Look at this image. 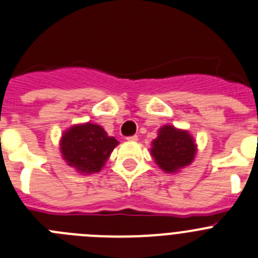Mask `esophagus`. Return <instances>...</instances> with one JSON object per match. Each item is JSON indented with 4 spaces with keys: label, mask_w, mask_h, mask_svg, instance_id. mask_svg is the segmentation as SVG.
Wrapping results in <instances>:
<instances>
[{
    "label": "esophagus",
    "mask_w": 258,
    "mask_h": 258,
    "mask_svg": "<svg viewBox=\"0 0 258 258\" xmlns=\"http://www.w3.org/2000/svg\"><path fill=\"white\" fill-rule=\"evenodd\" d=\"M126 140L129 141V142H137V141H138V136H132V137H127Z\"/></svg>",
    "instance_id": "1"
}]
</instances>
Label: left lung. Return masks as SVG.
I'll list each match as a JSON object with an SVG mask.
<instances>
[{"mask_svg": "<svg viewBox=\"0 0 258 258\" xmlns=\"http://www.w3.org/2000/svg\"><path fill=\"white\" fill-rule=\"evenodd\" d=\"M151 156L165 173H177L190 165L198 152L194 137L187 131L173 125H164L151 142Z\"/></svg>", "mask_w": 258, "mask_h": 258, "instance_id": "8db88e82", "label": "left lung"}]
</instances>
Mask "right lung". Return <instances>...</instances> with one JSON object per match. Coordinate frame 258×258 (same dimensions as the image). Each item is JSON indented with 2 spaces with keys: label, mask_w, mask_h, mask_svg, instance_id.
Wrapping results in <instances>:
<instances>
[{
  "label": "right lung",
  "mask_w": 258,
  "mask_h": 258,
  "mask_svg": "<svg viewBox=\"0 0 258 258\" xmlns=\"http://www.w3.org/2000/svg\"><path fill=\"white\" fill-rule=\"evenodd\" d=\"M118 141L98 124L84 122L61 134L59 149L63 160L81 174L101 172Z\"/></svg>",
  "instance_id": "add662e5"
}]
</instances>
